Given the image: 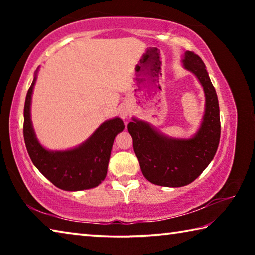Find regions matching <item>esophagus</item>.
<instances>
[{
	"label": "esophagus",
	"instance_id": "obj_1",
	"mask_svg": "<svg viewBox=\"0 0 255 255\" xmlns=\"http://www.w3.org/2000/svg\"><path fill=\"white\" fill-rule=\"evenodd\" d=\"M129 112H130V110H129V108L127 106H125V107L122 108V109H120L119 115H120V117H122L123 119H126L128 117Z\"/></svg>",
	"mask_w": 255,
	"mask_h": 255
}]
</instances>
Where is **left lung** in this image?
Instances as JSON below:
<instances>
[{"mask_svg": "<svg viewBox=\"0 0 255 255\" xmlns=\"http://www.w3.org/2000/svg\"><path fill=\"white\" fill-rule=\"evenodd\" d=\"M181 62L197 77L205 93V111L197 131L189 138H174L136 117L128 124L143 175L161 187L179 188L195 181L214 159L221 138L218 98L205 63L189 50Z\"/></svg>", "mask_w": 255, "mask_h": 255, "instance_id": "left-lung-1", "label": "left lung"}]
</instances>
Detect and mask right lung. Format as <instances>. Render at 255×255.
I'll list each match as a JSON object with an SVG mask.
<instances>
[{
	"mask_svg": "<svg viewBox=\"0 0 255 255\" xmlns=\"http://www.w3.org/2000/svg\"><path fill=\"white\" fill-rule=\"evenodd\" d=\"M39 67L34 72L23 110L24 143L33 165L51 183L65 191L98 187L106 179L112 145L116 136L125 129L124 122L119 117L106 120L76 147L65 150L47 149L38 140L31 120V99Z\"/></svg>",
	"mask_w": 255,
	"mask_h": 255,
	"instance_id": "1",
	"label": "right lung"
}]
</instances>
